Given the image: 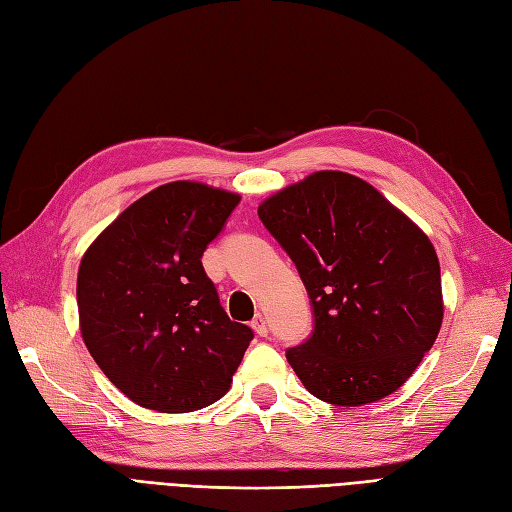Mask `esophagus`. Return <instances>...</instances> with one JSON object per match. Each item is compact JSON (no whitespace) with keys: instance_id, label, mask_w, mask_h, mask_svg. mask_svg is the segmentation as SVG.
Returning a JSON list of instances; mask_svg holds the SVG:
<instances>
[{"instance_id":"1","label":"esophagus","mask_w":512,"mask_h":512,"mask_svg":"<svg viewBox=\"0 0 512 512\" xmlns=\"http://www.w3.org/2000/svg\"><path fill=\"white\" fill-rule=\"evenodd\" d=\"M251 326H253V331H255L259 337H266V335H268V324H266V318L261 316V313H257V316L253 318Z\"/></svg>"}]
</instances>
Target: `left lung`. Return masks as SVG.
Returning <instances> with one entry per match:
<instances>
[{
    "mask_svg": "<svg viewBox=\"0 0 512 512\" xmlns=\"http://www.w3.org/2000/svg\"><path fill=\"white\" fill-rule=\"evenodd\" d=\"M257 214L309 294L313 331L285 352L305 389L335 406H361L402 387L443 320L428 235L342 170L283 188Z\"/></svg>",
    "mask_w": 512,
    "mask_h": 512,
    "instance_id": "1",
    "label": "left lung"
}]
</instances>
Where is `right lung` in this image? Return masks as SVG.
Instances as JSON below:
<instances>
[{"mask_svg":"<svg viewBox=\"0 0 512 512\" xmlns=\"http://www.w3.org/2000/svg\"><path fill=\"white\" fill-rule=\"evenodd\" d=\"M240 196L173 181L131 203L77 272L80 331L129 400L190 413L220 400L253 331L229 320L201 257Z\"/></svg>","mask_w":512,"mask_h":512,"instance_id":"right-lung-1","label":"right lung"}]
</instances>
